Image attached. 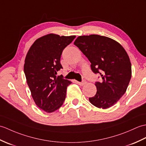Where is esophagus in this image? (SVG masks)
<instances>
[{
  "instance_id": "esophagus-1",
  "label": "esophagus",
  "mask_w": 146,
  "mask_h": 146,
  "mask_svg": "<svg viewBox=\"0 0 146 146\" xmlns=\"http://www.w3.org/2000/svg\"><path fill=\"white\" fill-rule=\"evenodd\" d=\"M86 83V80H83V81H82V82H77V84H78L80 86H84Z\"/></svg>"
}]
</instances>
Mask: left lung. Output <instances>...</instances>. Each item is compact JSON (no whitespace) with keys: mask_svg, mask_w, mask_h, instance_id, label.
I'll list each match as a JSON object with an SVG mask.
<instances>
[{"mask_svg":"<svg viewBox=\"0 0 146 146\" xmlns=\"http://www.w3.org/2000/svg\"><path fill=\"white\" fill-rule=\"evenodd\" d=\"M74 45L91 63L94 74H99L101 81L96 82V94L90 102L98 108L114 106L124 94L131 78V63L121 44L111 38L99 35H82Z\"/></svg>","mask_w":146,"mask_h":146,"instance_id":"8db88e82","label":"left lung"}]
</instances>
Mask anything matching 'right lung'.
<instances>
[{"instance_id": "obj_1", "label": "right lung", "mask_w": 146, "mask_h": 146, "mask_svg": "<svg viewBox=\"0 0 146 146\" xmlns=\"http://www.w3.org/2000/svg\"><path fill=\"white\" fill-rule=\"evenodd\" d=\"M75 35L50 34L38 38L29 48L24 70L34 102L46 112L59 109L66 99L67 86L72 83L57 72L62 69L60 56Z\"/></svg>"}]
</instances>
